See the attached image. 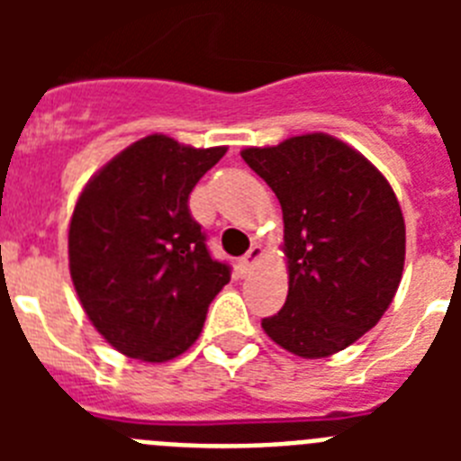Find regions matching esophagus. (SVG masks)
I'll use <instances>...</instances> for the list:
<instances>
[{"label": "esophagus", "mask_w": 461, "mask_h": 461, "mask_svg": "<svg viewBox=\"0 0 461 461\" xmlns=\"http://www.w3.org/2000/svg\"><path fill=\"white\" fill-rule=\"evenodd\" d=\"M260 256H263V247H260V244H251V249L247 251V254H244L242 258H240V263H238L240 272H242V275H247V272H249L251 267H254L256 263H258Z\"/></svg>", "instance_id": "34e87169"}]
</instances>
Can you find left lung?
<instances>
[{"label":"left lung","instance_id":"left-lung-1","mask_svg":"<svg viewBox=\"0 0 461 461\" xmlns=\"http://www.w3.org/2000/svg\"><path fill=\"white\" fill-rule=\"evenodd\" d=\"M284 212L288 295L263 319L272 341L328 357L381 321L402 281L406 228L388 180L325 133L242 152Z\"/></svg>","mask_w":461,"mask_h":461}]
</instances>
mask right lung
Returning <instances> with one entry per match:
<instances>
[{"mask_svg":"<svg viewBox=\"0 0 461 461\" xmlns=\"http://www.w3.org/2000/svg\"><path fill=\"white\" fill-rule=\"evenodd\" d=\"M226 148L142 138L94 175L68 226V267L85 313L117 351L145 362L185 353L230 281L212 258L189 195Z\"/></svg>","mask_w":461,"mask_h":461,"instance_id":"right-lung-1","label":"right lung"}]
</instances>
